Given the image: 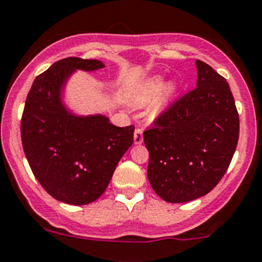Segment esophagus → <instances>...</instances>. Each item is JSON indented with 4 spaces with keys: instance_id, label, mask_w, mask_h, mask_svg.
<instances>
[{
    "instance_id": "esophagus-1",
    "label": "esophagus",
    "mask_w": 262,
    "mask_h": 262,
    "mask_svg": "<svg viewBox=\"0 0 262 262\" xmlns=\"http://www.w3.org/2000/svg\"><path fill=\"white\" fill-rule=\"evenodd\" d=\"M142 142H143V129L137 128L134 130V143L141 144Z\"/></svg>"
}]
</instances>
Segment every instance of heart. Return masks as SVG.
<instances>
[{
  "instance_id": "1",
  "label": "heart",
  "mask_w": 262,
  "mask_h": 262,
  "mask_svg": "<svg viewBox=\"0 0 262 262\" xmlns=\"http://www.w3.org/2000/svg\"><path fill=\"white\" fill-rule=\"evenodd\" d=\"M161 89H162V80H161V78H156V80L150 81L149 83H148L147 91L148 94H157L158 91H161ZM172 89L173 87L170 86V90Z\"/></svg>"
}]
</instances>
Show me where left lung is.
Returning a JSON list of instances; mask_svg holds the SVG:
<instances>
[{
	"label": "left lung",
	"mask_w": 262,
	"mask_h": 262,
	"mask_svg": "<svg viewBox=\"0 0 262 262\" xmlns=\"http://www.w3.org/2000/svg\"><path fill=\"white\" fill-rule=\"evenodd\" d=\"M196 67V87L175 100L143 133L148 180L168 203H186L212 191L238 142V112L228 82L202 60Z\"/></svg>",
	"instance_id": "left-lung-1"
}]
</instances>
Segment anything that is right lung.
I'll return each instance as SVG.
<instances>
[{
	"instance_id": "right-lung-1",
	"label": "right lung",
	"mask_w": 262,
	"mask_h": 262,
	"mask_svg": "<svg viewBox=\"0 0 262 262\" xmlns=\"http://www.w3.org/2000/svg\"><path fill=\"white\" fill-rule=\"evenodd\" d=\"M102 67L96 59H60L34 80L26 97L21 118L26 160L44 190L67 204L99 199L133 144L134 125L119 128L106 116L72 115L60 101V90L76 70Z\"/></svg>"
}]
</instances>
